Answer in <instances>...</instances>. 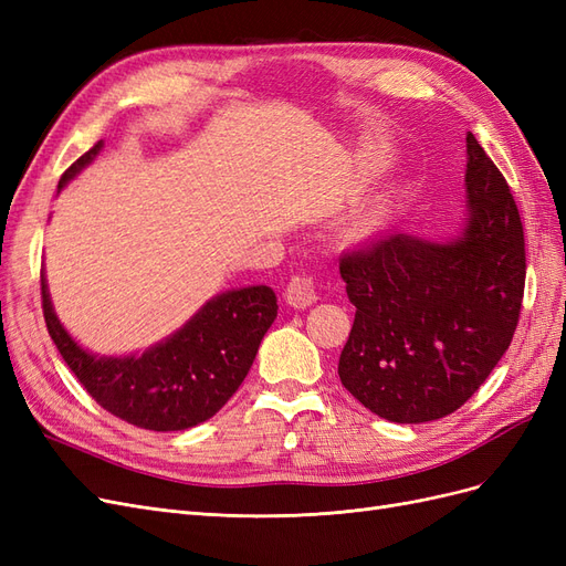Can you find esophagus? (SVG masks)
I'll return each instance as SVG.
<instances>
[{
    "label": "esophagus",
    "mask_w": 566,
    "mask_h": 566,
    "mask_svg": "<svg viewBox=\"0 0 566 566\" xmlns=\"http://www.w3.org/2000/svg\"><path fill=\"white\" fill-rule=\"evenodd\" d=\"M318 300L316 281L312 276H293L285 287V302L295 310H306Z\"/></svg>",
    "instance_id": "esophagus-1"
}]
</instances>
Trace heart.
I'll return each mask as SVG.
<instances>
[{"label":"heart","instance_id":"heart-1","mask_svg":"<svg viewBox=\"0 0 566 566\" xmlns=\"http://www.w3.org/2000/svg\"><path fill=\"white\" fill-rule=\"evenodd\" d=\"M380 227H382V212L380 210H368L354 221V233L366 235V233L378 231Z\"/></svg>","mask_w":566,"mask_h":566}]
</instances>
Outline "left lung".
<instances>
[{
  "label": "left lung",
  "mask_w": 566,
  "mask_h": 566,
  "mask_svg": "<svg viewBox=\"0 0 566 566\" xmlns=\"http://www.w3.org/2000/svg\"><path fill=\"white\" fill-rule=\"evenodd\" d=\"M465 193V227L453 241L391 231L339 260L356 316L337 373L385 420L418 424L453 413L515 335L524 229L505 177L474 134Z\"/></svg>",
  "instance_id": "1"
}]
</instances>
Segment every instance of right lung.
<instances>
[{"label": "right lung", "mask_w": 566, "mask_h": 566, "mask_svg": "<svg viewBox=\"0 0 566 566\" xmlns=\"http://www.w3.org/2000/svg\"><path fill=\"white\" fill-rule=\"evenodd\" d=\"M101 148L104 142L67 167L59 188L77 177ZM42 310L63 361L98 406L144 430L177 432L210 420L233 397L279 304L269 285L229 290L205 302L184 328L139 356H96L82 349L54 314L44 273Z\"/></svg>", "instance_id": "1"}]
</instances>
